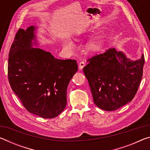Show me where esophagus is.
Returning a JSON list of instances; mask_svg holds the SVG:
<instances>
[{
    "label": "esophagus",
    "instance_id": "esophagus-1",
    "mask_svg": "<svg viewBox=\"0 0 150 150\" xmlns=\"http://www.w3.org/2000/svg\"><path fill=\"white\" fill-rule=\"evenodd\" d=\"M85 66V62H81L79 63V68L80 69H82Z\"/></svg>",
    "mask_w": 150,
    "mask_h": 150
}]
</instances>
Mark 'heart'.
Listing matches in <instances>:
<instances>
[{"label": "heart", "mask_w": 150, "mask_h": 150, "mask_svg": "<svg viewBox=\"0 0 150 150\" xmlns=\"http://www.w3.org/2000/svg\"><path fill=\"white\" fill-rule=\"evenodd\" d=\"M65 44L69 49H73V48L75 47L74 43H73L71 40H67V41L65 42ZM102 42L99 40H96L90 43L89 45H88V50L92 52H97L98 51H100L101 47H102Z\"/></svg>", "instance_id": "heart-1"}]
</instances>
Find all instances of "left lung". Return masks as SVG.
<instances>
[{
    "instance_id": "8db88e82",
    "label": "left lung",
    "mask_w": 150,
    "mask_h": 150,
    "mask_svg": "<svg viewBox=\"0 0 150 150\" xmlns=\"http://www.w3.org/2000/svg\"><path fill=\"white\" fill-rule=\"evenodd\" d=\"M144 61L143 54L141 59L132 61L115 48L88 59L83 72L95 105L113 111L130 102L141 82Z\"/></svg>"
}]
</instances>
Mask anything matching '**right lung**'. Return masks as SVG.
Instances as JSON below:
<instances>
[{
    "label": "right lung",
    "instance_id": "obj_1",
    "mask_svg": "<svg viewBox=\"0 0 150 150\" xmlns=\"http://www.w3.org/2000/svg\"><path fill=\"white\" fill-rule=\"evenodd\" d=\"M34 26L20 28L8 54V77L13 92L30 113L44 118L57 116L66 107L67 88L78 70L75 59H58L40 48Z\"/></svg>",
    "mask_w": 150,
    "mask_h": 150
}]
</instances>
